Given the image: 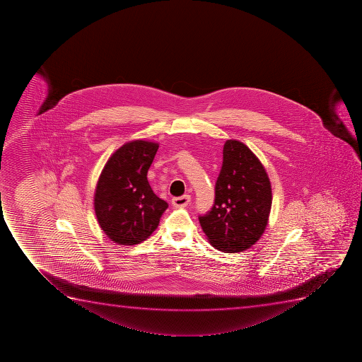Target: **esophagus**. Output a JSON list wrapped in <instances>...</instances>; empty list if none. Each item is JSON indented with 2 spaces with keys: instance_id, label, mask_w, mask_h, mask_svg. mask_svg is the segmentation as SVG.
Instances as JSON below:
<instances>
[{
  "instance_id": "obj_1",
  "label": "esophagus",
  "mask_w": 362,
  "mask_h": 362,
  "mask_svg": "<svg viewBox=\"0 0 362 362\" xmlns=\"http://www.w3.org/2000/svg\"><path fill=\"white\" fill-rule=\"evenodd\" d=\"M189 202H190V195L179 196V197H173V199H172V204H173L175 207H178V209L187 207Z\"/></svg>"
}]
</instances>
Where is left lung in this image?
<instances>
[{
    "mask_svg": "<svg viewBox=\"0 0 362 362\" xmlns=\"http://www.w3.org/2000/svg\"><path fill=\"white\" fill-rule=\"evenodd\" d=\"M272 201V185L259 160L241 141H228L214 204L199 217L201 228L219 251H245L263 235Z\"/></svg>",
    "mask_w": 362,
    "mask_h": 362,
    "instance_id": "obj_1",
    "label": "left lung"
}]
</instances>
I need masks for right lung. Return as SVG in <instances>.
<instances>
[{"label": "right lung", "instance_id": "right-lung-1", "mask_svg": "<svg viewBox=\"0 0 362 362\" xmlns=\"http://www.w3.org/2000/svg\"><path fill=\"white\" fill-rule=\"evenodd\" d=\"M158 149L151 141H129L109 158L99 177L94 211L99 226L114 243L144 241L168 207L155 195L146 178Z\"/></svg>", "mask_w": 362, "mask_h": 362}]
</instances>
